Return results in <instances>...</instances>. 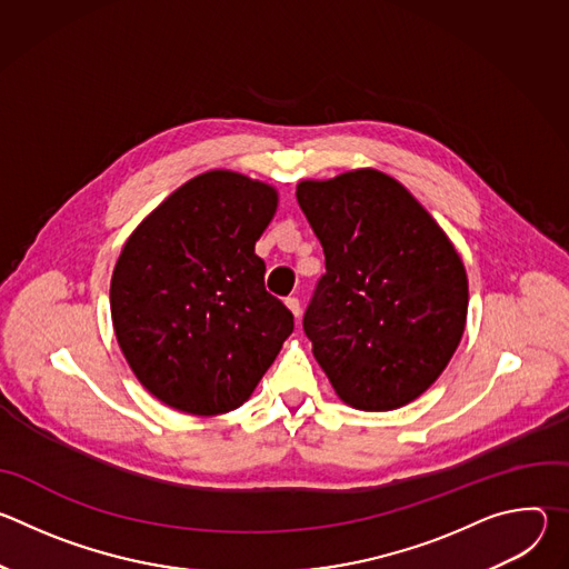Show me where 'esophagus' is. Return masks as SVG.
<instances>
[{"label": "esophagus", "mask_w": 569, "mask_h": 569, "mask_svg": "<svg viewBox=\"0 0 569 569\" xmlns=\"http://www.w3.org/2000/svg\"><path fill=\"white\" fill-rule=\"evenodd\" d=\"M286 306L290 308V312L295 315V319H299V317H301V301H299V297H295V295L286 297Z\"/></svg>", "instance_id": "1"}]
</instances>
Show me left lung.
<instances>
[{
  "label": "left lung",
  "instance_id": "obj_1",
  "mask_svg": "<svg viewBox=\"0 0 569 569\" xmlns=\"http://www.w3.org/2000/svg\"><path fill=\"white\" fill-rule=\"evenodd\" d=\"M297 202L327 259L303 312L315 360L351 408H402L463 336L468 279L455 246L408 189L373 169L299 182Z\"/></svg>",
  "mask_w": 569,
  "mask_h": 569
}]
</instances>
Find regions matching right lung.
Wrapping results in <instances>:
<instances>
[{
  "instance_id": "obj_1",
  "label": "right lung",
  "mask_w": 569,
  "mask_h": 569,
  "mask_svg": "<svg viewBox=\"0 0 569 569\" xmlns=\"http://www.w3.org/2000/svg\"><path fill=\"white\" fill-rule=\"evenodd\" d=\"M274 211L270 184L209 171L126 240L112 323L130 369L161 402L198 417L240 408L292 333L295 317L266 290L254 254Z\"/></svg>"
}]
</instances>
